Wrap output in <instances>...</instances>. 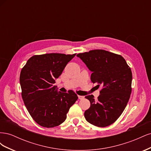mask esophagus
Segmentation results:
<instances>
[{"label": "esophagus", "mask_w": 151, "mask_h": 151, "mask_svg": "<svg viewBox=\"0 0 151 151\" xmlns=\"http://www.w3.org/2000/svg\"><path fill=\"white\" fill-rule=\"evenodd\" d=\"M78 98L79 99H83L84 98V96H78Z\"/></svg>", "instance_id": "34e87169"}]
</instances>
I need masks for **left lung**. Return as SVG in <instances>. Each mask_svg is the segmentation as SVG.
Here are the masks:
<instances>
[{"label": "left lung", "instance_id": "1", "mask_svg": "<svg viewBox=\"0 0 151 151\" xmlns=\"http://www.w3.org/2000/svg\"><path fill=\"white\" fill-rule=\"evenodd\" d=\"M92 72L91 80L102 86L98 100L93 95L85 97L90 108L84 112L86 120L98 127L115 122L124 110L132 92V74L125 58L104 50H93L77 55Z\"/></svg>", "mask_w": 151, "mask_h": 151}]
</instances>
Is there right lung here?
Instances as JSON below:
<instances>
[{"label": "right lung", "mask_w": 151, "mask_h": 151, "mask_svg": "<svg viewBox=\"0 0 151 151\" xmlns=\"http://www.w3.org/2000/svg\"><path fill=\"white\" fill-rule=\"evenodd\" d=\"M76 53H47L31 57L22 68V98L29 113L38 125L46 128L64 122L78 97L74 91L58 92L55 79Z\"/></svg>", "instance_id": "1"}]
</instances>
